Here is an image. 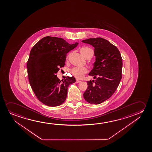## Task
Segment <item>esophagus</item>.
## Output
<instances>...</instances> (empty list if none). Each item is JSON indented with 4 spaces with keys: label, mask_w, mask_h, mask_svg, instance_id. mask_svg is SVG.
Instances as JSON below:
<instances>
[{
    "label": "esophagus",
    "mask_w": 152,
    "mask_h": 152,
    "mask_svg": "<svg viewBox=\"0 0 152 152\" xmlns=\"http://www.w3.org/2000/svg\"><path fill=\"white\" fill-rule=\"evenodd\" d=\"M80 82H81V81L80 80H76V83H80Z\"/></svg>",
    "instance_id": "34e87169"
}]
</instances>
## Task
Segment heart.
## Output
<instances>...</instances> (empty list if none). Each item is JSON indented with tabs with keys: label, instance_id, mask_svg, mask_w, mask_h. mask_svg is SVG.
Here are the masks:
<instances>
[{
	"label": "heart",
	"instance_id": "heart-1",
	"mask_svg": "<svg viewBox=\"0 0 152 152\" xmlns=\"http://www.w3.org/2000/svg\"><path fill=\"white\" fill-rule=\"evenodd\" d=\"M92 50L91 48H89L88 47H83L80 49V52L82 53V55L84 56L85 58H86L88 55L90 51ZM69 55H68L67 56V59L69 58ZM70 73L74 76L75 78H76L77 79H80L83 77H84L86 74L88 72V69L86 67H75L72 68L70 69Z\"/></svg>",
	"mask_w": 152,
	"mask_h": 152
}]
</instances>
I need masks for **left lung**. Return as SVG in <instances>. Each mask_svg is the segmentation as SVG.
Here are the masks:
<instances>
[{
	"label": "left lung",
	"mask_w": 152,
	"mask_h": 152,
	"mask_svg": "<svg viewBox=\"0 0 152 152\" xmlns=\"http://www.w3.org/2000/svg\"><path fill=\"white\" fill-rule=\"evenodd\" d=\"M82 42L95 48L96 57L93 69L89 75L96 80L87 82L84 98L90 104H99L112 96L119 85L123 65L121 55L117 47L102 38H89Z\"/></svg>",
	"instance_id": "1"
}]
</instances>
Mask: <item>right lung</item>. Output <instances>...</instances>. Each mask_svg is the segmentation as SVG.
Wrapping results in <instances>:
<instances>
[{
  "instance_id": "obj_1",
  "label": "right lung",
  "mask_w": 152,
  "mask_h": 152,
  "mask_svg": "<svg viewBox=\"0 0 152 152\" xmlns=\"http://www.w3.org/2000/svg\"><path fill=\"white\" fill-rule=\"evenodd\" d=\"M78 44H69L61 38L46 36L31 50L27 64L28 79L36 97L45 105L56 107L65 101L68 87L76 80L68 76L61 83L56 74L65 65L67 54Z\"/></svg>"
}]
</instances>
